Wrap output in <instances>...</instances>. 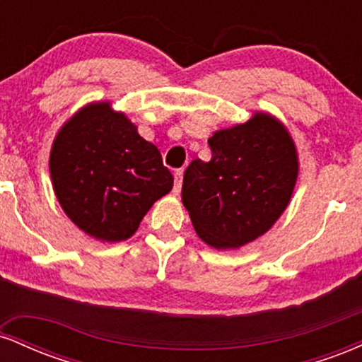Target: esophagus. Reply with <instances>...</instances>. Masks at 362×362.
I'll use <instances>...</instances> for the list:
<instances>
[{
    "label": "esophagus",
    "mask_w": 362,
    "mask_h": 362,
    "mask_svg": "<svg viewBox=\"0 0 362 362\" xmlns=\"http://www.w3.org/2000/svg\"><path fill=\"white\" fill-rule=\"evenodd\" d=\"M182 180H184V172H182V170H177V172H175V187H173V192H175V194L180 192Z\"/></svg>",
    "instance_id": "esophagus-1"
}]
</instances>
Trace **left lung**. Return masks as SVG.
I'll return each mask as SVG.
<instances>
[{"label": "left lung", "mask_w": 362, "mask_h": 362, "mask_svg": "<svg viewBox=\"0 0 362 362\" xmlns=\"http://www.w3.org/2000/svg\"><path fill=\"white\" fill-rule=\"evenodd\" d=\"M207 143L213 156L187 167L182 202L202 242L240 248L267 233L288 207L300 168L296 146L265 112L216 131Z\"/></svg>", "instance_id": "left-lung-1"}]
</instances>
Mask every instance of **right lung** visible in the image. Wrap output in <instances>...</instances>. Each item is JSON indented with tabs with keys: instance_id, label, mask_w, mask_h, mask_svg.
<instances>
[{
	"instance_id": "add662e5",
	"label": "right lung",
	"mask_w": 362,
	"mask_h": 362,
	"mask_svg": "<svg viewBox=\"0 0 362 362\" xmlns=\"http://www.w3.org/2000/svg\"><path fill=\"white\" fill-rule=\"evenodd\" d=\"M57 201L80 230L124 242L173 187L158 148L110 102L88 103L59 129L49 158Z\"/></svg>"
}]
</instances>
